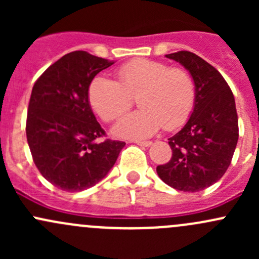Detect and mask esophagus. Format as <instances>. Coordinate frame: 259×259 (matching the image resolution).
I'll return each instance as SVG.
<instances>
[{
  "label": "esophagus",
  "instance_id": "34e87169",
  "mask_svg": "<svg viewBox=\"0 0 259 259\" xmlns=\"http://www.w3.org/2000/svg\"><path fill=\"white\" fill-rule=\"evenodd\" d=\"M135 143L140 146H145V148H148V146L151 145V142H135Z\"/></svg>",
  "mask_w": 259,
  "mask_h": 259
}]
</instances>
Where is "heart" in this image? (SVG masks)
<instances>
[{"label": "heart", "instance_id": "1", "mask_svg": "<svg viewBox=\"0 0 259 259\" xmlns=\"http://www.w3.org/2000/svg\"><path fill=\"white\" fill-rule=\"evenodd\" d=\"M117 81L106 76L91 80L88 96L90 105L105 121L122 115L137 96L139 110L124 115L114 125L113 133L125 139L151 137L161 126L173 130L187 121L195 104V82L182 67L165 62L137 59L116 71Z\"/></svg>", "mask_w": 259, "mask_h": 259}]
</instances>
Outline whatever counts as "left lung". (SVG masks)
Segmentation results:
<instances>
[{"label": "left lung", "instance_id": "1", "mask_svg": "<svg viewBox=\"0 0 259 259\" xmlns=\"http://www.w3.org/2000/svg\"><path fill=\"white\" fill-rule=\"evenodd\" d=\"M179 62L195 82V104L187 124L169 138L171 158L156 166L159 178L182 192H200L228 169L238 142L236 101L227 81L211 65L189 51L165 55Z\"/></svg>", "mask_w": 259, "mask_h": 259}]
</instances>
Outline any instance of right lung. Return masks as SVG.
I'll return each instance as SVG.
<instances>
[{
    "label": "right lung",
    "mask_w": 259,
    "mask_h": 259,
    "mask_svg": "<svg viewBox=\"0 0 259 259\" xmlns=\"http://www.w3.org/2000/svg\"><path fill=\"white\" fill-rule=\"evenodd\" d=\"M114 61L86 51L65 55L38 77L28 104L26 135L35 165L55 187L81 192L105 178L124 142H98L105 132L91 110V80Z\"/></svg>",
    "instance_id": "add662e5"
}]
</instances>
